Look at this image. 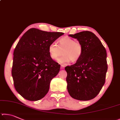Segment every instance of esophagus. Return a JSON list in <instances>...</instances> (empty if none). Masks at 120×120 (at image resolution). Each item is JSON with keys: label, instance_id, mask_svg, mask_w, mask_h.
I'll use <instances>...</instances> for the list:
<instances>
[{"label": "esophagus", "instance_id": "1", "mask_svg": "<svg viewBox=\"0 0 120 120\" xmlns=\"http://www.w3.org/2000/svg\"><path fill=\"white\" fill-rule=\"evenodd\" d=\"M64 68H65V66H64V65H62L60 66V69H61V70H63V69H64Z\"/></svg>", "mask_w": 120, "mask_h": 120}]
</instances>
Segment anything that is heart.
<instances>
[{"instance_id":"b5f03b06","label":"heart","mask_w":120,"mask_h":120,"mask_svg":"<svg viewBox=\"0 0 120 120\" xmlns=\"http://www.w3.org/2000/svg\"><path fill=\"white\" fill-rule=\"evenodd\" d=\"M62 52L63 55L58 59L57 62L60 64H66L70 61H77L82 55L83 47L81 43L67 36L59 40L58 46L54 43L48 46V52L53 60H57L62 55Z\"/></svg>"}]
</instances>
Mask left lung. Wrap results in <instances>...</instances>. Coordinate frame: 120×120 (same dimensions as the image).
I'll return each instance as SVG.
<instances>
[{"label":"left lung","instance_id":"obj_1","mask_svg":"<svg viewBox=\"0 0 120 120\" xmlns=\"http://www.w3.org/2000/svg\"><path fill=\"white\" fill-rule=\"evenodd\" d=\"M68 36L82 44L83 52L76 63L65 68L68 74V91L71 97L76 100H92L98 95L105 83L108 70L106 49L91 31H81Z\"/></svg>","mask_w":120,"mask_h":120}]
</instances>
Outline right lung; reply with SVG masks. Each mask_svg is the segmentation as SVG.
I'll return each mask as SVG.
<instances>
[{"mask_svg":"<svg viewBox=\"0 0 120 120\" xmlns=\"http://www.w3.org/2000/svg\"><path fill=\"white\" fill-rule=\"evenodd\" d=\"M64 34L32 28L21 37L14 52L11 74L17 92L25 99L36 101L48 93L60 65L50 58L48 46Z\"/></svg>","mask_w":120,"mask_h":120,"instance_id":"right-lung-1","label":"right lung"}]
</instances>
